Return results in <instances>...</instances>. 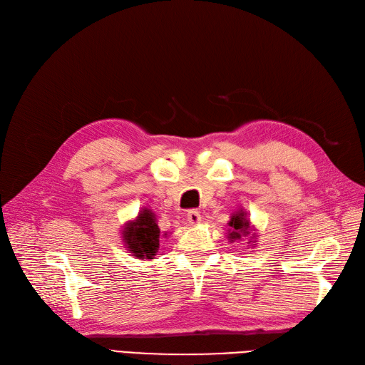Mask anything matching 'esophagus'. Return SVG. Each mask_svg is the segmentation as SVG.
Wrapping results in <instances>:
<instances>
[{"label":"esophagus","mask_w":365,"mask_h":365,"mask_svg":"<svg viewBox=\"0 0 365 365\" xmlns=\"http://www.w3.org/2000/svg\"><path fill=\"white\" fill-rule=\"evenodd\" d=\"M187 220H189V224L192 225H196L201 222V213L197 212V210H189L187 212Z\"/></svg>","instance_id":"34e87169"}]
</instances>
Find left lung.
I'll return each mask as SVG.
<instances>
[{"instance_id":"1","label":"left lung","mask_w":365,"mask_h":365,"mask_svg":"<svg viewBox=\"0 0 365 365\" xmlns=\"http://www.w3.org/2000/svg\"><path fill=\"white\" fill-rule=\"evenodd\" d=\"M228 240L235 242L239 240L242 236H248L251 227H250V219L247 217V213L244 210H239V212L233 213L231 216V220L228 222ZM252 237H256V235H252ZM250 242H256V240H250Z\"/></svg>"}]
</instances>
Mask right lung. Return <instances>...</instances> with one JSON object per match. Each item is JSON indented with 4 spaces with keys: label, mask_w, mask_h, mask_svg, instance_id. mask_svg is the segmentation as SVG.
Listing matches in <instances>:
<instances>
[{
    "label": "right lung",
    "mask_w": 365,
    "mask_h": 365,
    "mask_svg": "<svg viewBox=\"0 0 365 365\" xmlns=\"http://www.w3.org/2000/svg\"><path fill=\"white\" fill-rule=\"evenodd\" d=\"M160 228L155 215L149 208H143L135 220H130L123 228V242L137 259H153L160 248ZM168 236V233H164Z\"/></svg>",
    "instance_id": "add662e5"
}]
</instances>
